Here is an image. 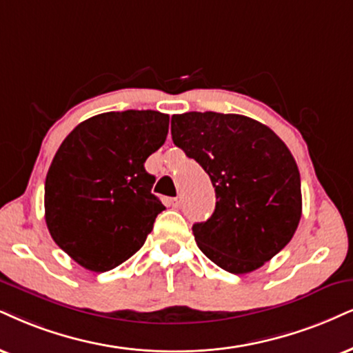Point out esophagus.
<instances>
[{
    "label": "esophagus",
    "instance_id": "esophagus-1",
    "mask_svg": "<svg viewBox=\"0 0 353 353\" xmlns=\"http://www.w3.org/2000/svg\"><path fill=\"white\" fill-rule=\"evenodd\" d=\"M170 204H172V208H180L181 206V198L180 196L170 198Z\"/></svg>",
    "mask_w": 353,
    "mask_h": 353
}]
</instances>
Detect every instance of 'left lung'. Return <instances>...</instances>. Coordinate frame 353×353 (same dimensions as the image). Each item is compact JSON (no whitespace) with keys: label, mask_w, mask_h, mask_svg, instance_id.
<instances>
[{"label":"left lung","mask_w":353,"mask_h":353,"mask_svg":"<svg viewBox=\"0 0 353 353\" xmlns=\"http://www.w3.org/2000/svg\"><path fill=\"white\" fill-rule=\"evenodd\" d=\"M172 139L211 178L216 210L193 224L194 241L225 272L250 273L293 239L301 219V178L285 142L241 114L172 116Z\"/></svg>","instance_id":"left-lung-1"}]
</instances>
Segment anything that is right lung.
Returning <instances> with one entry per match:
<instances>
[{
    "label": "right lung",
    "mask_w": 353,
    "mask_h": 353,
    "mask_svg": "<svg viewBox=\"0 0 353 353\" xmlns=\"http://www.w3.org/2000/svg\"><path fill=\"white\" fill-rule=\"evenodd\" d=\"M168 114L103 112L65 137L46 178V223L57 245L91 272H108L145 242L165 206L145 172L163 145Z\"/></svg>",
    "instance_id": "right-lung-1"
}]
</instances>
